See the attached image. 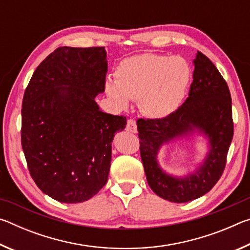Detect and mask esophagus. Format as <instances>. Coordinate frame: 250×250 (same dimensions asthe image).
Returning <instances> with one entry per match:
<instances>
[{"instance_id":"esophagus-1","label":"esophagus","mask_w":250,"mask_h":250,"mask_svg":"<svg viewBox=\"0 0 250 250\" xmlns=\"http://www.w3.org/2000/svg\"><path fill=\"white\" fill-rule=\"evenodd\" d=\"M125 130L129 131V132H132V133L137 132V124H135L134 119H129L128 121H126Z\"/></svg>"}]
</instances>
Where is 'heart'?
I'll use <instances>...</instances> for the list:
<instances>
[{
	"mask_svg": "<svg viewBox=\"0 0 250 250\" xmlns=\"http://www.w3.org/2000/svg\"><path fill=\"white\" fill-rule=\"evenodd\" d=\"M191 67L183 57L141 54L118 65L115 82H107L105 92L118 107L129 99L139 100L142 113L154 119L164 118L179 108L191 82Z\"/></svg>",
	"mask_w": 250,
	"mask_h": 250,
	"instance_id": "b5f03b06",
	"label": "heart"
}]
</instances>
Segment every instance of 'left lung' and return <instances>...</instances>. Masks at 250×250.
I'll return each instance as SVG.
<instances>
[{
	"label": "left lung",
	"instance_id": "obj_1",
	"mask_svg": "<svg viewBox=\"0 0 250 250\" xmlns=\"http://www.w3.org/2000/svg\"><path fill=\"white\" fill-rule=\"evenodd\" d=\"M193 83L185 103L161 119H138L140 154L147 183L156 195L186 203L209 192L221 179L234 134L231 97L225 79L204 54L194 59ZM196 127L210 139L211 150L203 166L184 179L160 170L156 155L159 146Z\"/></svg>",
	"mask_w": 250,
	"mask_h": 250
}]
</instances>
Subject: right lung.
<instances>
[{"label":"right lung","mask_w":250,"mask_h":250,"mask_svg":"<svg viewBox=\"0 0 250 250\" xmlns=\"http://www.w3.org/2000/svg\"><path fill=\"white\" fill-rule=\"evenodd\" d=\"M104 47H58L24 92L21 140L32 179L62 203H82L108 181L111 142L124 116L99 109L108 70Z\"/></svg>","instance_id":"1"}]
</instances>
